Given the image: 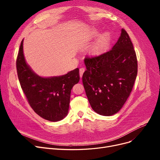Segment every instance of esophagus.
I'll use <instances>...</instances> for the list:
<instances>
[{
    "label": "esophagus",
    "mask_w": 160,
    "mask_h": 160,
    "mask_svg": "<svg viewBox=\"0 0 160 160\" xmlns=\"http://www.w3.org/2000/svg\"><path fill=\"white\" fill-rule=\"evenodd\" d=\"M84 71H85V69L83 68V67H82V68H80V69H79V72H80V78H82V77L83 73L84 72Z\"/></svg>",
    "instance_id": "obj_1"
}]
</instances>
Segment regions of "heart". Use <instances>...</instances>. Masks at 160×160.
Here are the masks:
<instances>
[{"label":"heart","mask_w":160,"mask_h":160,"mask_svg":"<svg viewBox=\"0 0 160 160\" xmlns=\"http://www.w3.org/2000/svg\"><path fill=\"white\" fill-rule=\"evenodd\" d=\"M99 34V32L96 28H91L89 31V39L95 38ZM111 40L110 34L108 32H104L100 35L96 41L95 45L92 48V52L95 54H100L107 49L110 45Z\"/></svg>","instance_id":"b5f03b06"}]
</instances>
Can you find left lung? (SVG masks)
Here are the masks:
<instances>
[{"label":"left lung","instance_id":"1","mask_svg":"<svg viewBox=\"0 0 160 160\" xmlns=\"http://www.w3.org/2000/svg\"><path fill=\"white\" fill-rule=\"evenodd\" d=\"M82 82L89 102L97 113L110 116L118 112L130 96L138 74V61L125 30L112 50L85 58Z\"/></svg>","mask_w":160,"mask_h":160}]
</instances>
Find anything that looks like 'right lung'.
Instances as JSON below:
<instances>
[{
    "label": "right lung",
    "instance_id": "1",
    "mask_svg": "<svg viewBox=\"0 0 160 160\" xmlns=\"http://www.w3.org/2000/svg\"><path fill=\"white\" fill-rule=\"evenodd\" d=\"M16 67L21 88L33 110L49 121L56 122L65 118L69 112L71 89L80 80L79 69L58 77H40L25 60L23 39Z\"/></svg>",
    "mask_w": 160,
    "mask_h": 160
}]
</instances>
